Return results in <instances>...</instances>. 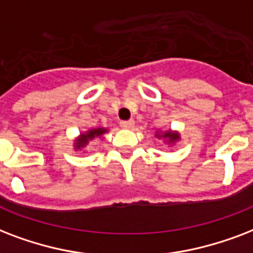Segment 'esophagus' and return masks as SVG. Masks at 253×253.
Wrapping results in <instances>:
<instances>
[{
    "instance_id": "34e87169",
    "label": "esophagus",
    "mask_w": 253,
    "mask_h": 253,
    "mask_svg": "<svg viewBox=\"0 0 253 253\" xmlns=\"http://www.w3.org/2000/svg\"><path fill=\"white\" fill-rule=\"evenodd\" d=\"M120 126L124 129H132L134 126V121L128 120V121H121Z\"/></svg>"
}]
</instances>
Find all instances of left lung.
I'll return each mask as SVG.
<instances>
[{"label":"left lung","mask_w":253,"mask_h":253,"mask_svg":"<svg viewBox=\"0 0 253 253\" xmlns=\"http://www.w3.org/2000/svg\"><path fill=\"white\" fill-rule=\"evenodd\" d=\"M156 137L158 138H164L168 144H174L179 140V133L173 132V130H166V132H157Z\"/></svg>","instance_id":"left-lung-1"}]
</instances>
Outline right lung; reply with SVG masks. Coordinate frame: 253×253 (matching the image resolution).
I'll return each instance as SVG.
<instances>
[{
	"instance_id": "right-lung-1",
	"label": "right lung",
	"mask_w": 253,
	"mask_h": 253,
	"mask_svg": "<svg viewBox=\"0 0 253 253\" xmlns=\"http://www.w3.org/2000/svg\"><path fill=\"white\" fill-rule=\"evenodd\" d=\"M107 132H108V129L105 128H93L88 129L87 132L80 133V136L75 140V150H80V149L85 148L89 141H93L95 138L103 137V134Z\"/></svg>"
}]
</instances>
